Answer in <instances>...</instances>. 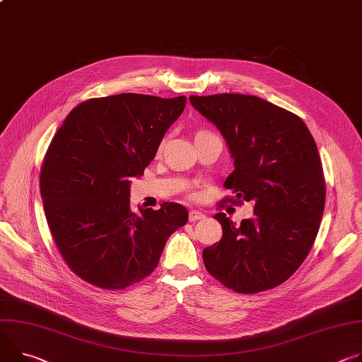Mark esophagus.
<instances>
[{
	"label": "esophagus",
	"mask_w": 362,
	"mask_h": 362,
	"mask_svg": "<svg viewBox=\"0 0 362 362\" xmlns=\"http://www.w3.org/2000/svg\"><path fill=\"white\" fill-rule=\"evenodd\" d=\"M204 218H205V215H204L202 212H199V211H190V212H189V221H190V222L199 221V219H204Z\"/></svg>",
	"instance_id": "34e87169"
}]
</instances>
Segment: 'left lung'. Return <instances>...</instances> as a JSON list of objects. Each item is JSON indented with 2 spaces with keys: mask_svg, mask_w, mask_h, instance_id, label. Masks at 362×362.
<instances>
[{
  "mask_svg": "<svg viewBox=\"0 0 362 362\" xmlns=\"http://www.w3.org/2000/svg\"><path fill=\"white\" fill-rule=\"evenodd\" d=\"M189 100L216 125L234 158L223 183L235 193L229 202H255L254 216L238 226L222 212L214 216L222 238L204 250L205 267L237 293L273 288L300 267L319 231L326 187L316 143L302 118L258 96Z\"/></svg>",
  "mask_w": 362,
  "mask_h": 362,
  "instance_id": "obj_1",
  "label": "left lung"
}]
</instances>
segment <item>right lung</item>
<instances>
[{
  "mask_svg": "<svg viewBox=\"0 0 362 362\" xmlns=\"http://www.w3.org/2000/svg\"><path fill=\"white\" fill-rule=\"evenodd\" d=\"M186 96L92 98L64 119L45 156L40 194L53 241L82 280L121 290L150 276L187 209L129 208V185L154 158Z\"/></svg>",
  "mask_w": 362,
  "mask_h": 362,
  "instance_id": "1",
  "label": "right lung"
}]
</instances>
